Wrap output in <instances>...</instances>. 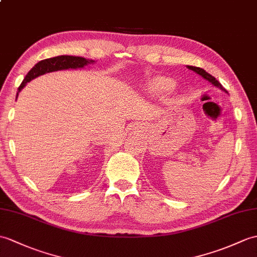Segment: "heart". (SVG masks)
I'll return each instance as SVG.
<instances>
[{
	"mask_svg": "<svg viewBox=\"0 0 257 257\" xmlns=\"http://www.w3.org/2000/svg\"><path fill=\"white\" fill-rule=\"evenodd\" d=\"M175 87V83L173 80L169 79L165 76H157L150 82L149 88L152 92H156L159 94H166L172 92Z\"/></svg>",
	"mask_w": 257,
	"mask_h": 257,
	"instance_id": "obj_1",
	"label": "heart"
}]
</instances>
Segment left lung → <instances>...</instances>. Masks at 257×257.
<instances>
[{"label": "left lung", "mask_w": 257, "mask_h": 257, "mask_svg": "<svg viewBox=\"0 0 257 257\" xmlns=\"http://www.w3.org/2000/svg\"><path fill=\"white\" fill-rule=\"evenodd\" d=\"M187 68H188L189 70L194 71V72H196L197 74H199L201 77H204L205 80H207L208 82H210L211 84H213V85L216 86V87H219L220 89H222L223 92L228 93V92H226V89H225V88H223V86H222L221 84H220L219 81H218V80H216V77H213L211 74H209L208 72H206V71H205L204 69H201V68H197V67H192V65H187Z\"/></svg>", "instance_id": "obj_1"}]
</instances>
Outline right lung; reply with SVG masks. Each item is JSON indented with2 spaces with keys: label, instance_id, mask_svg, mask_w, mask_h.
Wrapping results in <instances>:
<instances>
[{
  "label": "right lung",
  "instance_id": "add662e5",
  "mask_svg": "<svg viewBox=\"0 0 257 257\" xmlns=\"http://www.w3.org/2000/svg\"><path fill=\"white\" fill-rule=\"evenodd\" d=\"M94 60H89L82 57H73V56H58L49 59H45V60L39 61L37 64H35L33 69L26 74L25 79L22 82V84L19 87V91L16 94V98L19 96V93L22 91L23 87L25 86L28 82L36 79L39 75H43L45 73L55 72L59 70H67V69H77V68H84L85 65L94 63Z\"/></svg>",
  "mask_w": 257,
  "mask_h": 257
}]
</instances>
